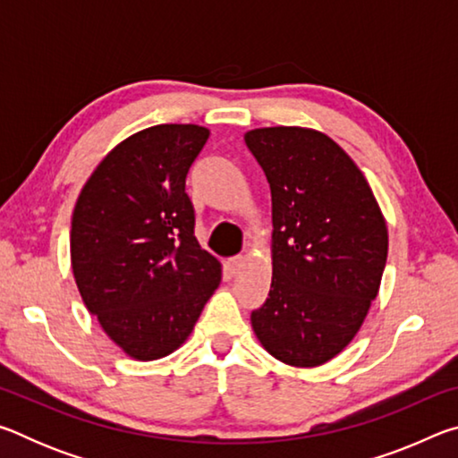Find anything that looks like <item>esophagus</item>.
<instances>
[{
  "mask_svg": "<svg viewBox=\"0 0 458 458\" xmlns=\"http://www.w3.org/2000/svg\"><path fill=\"white\" fill-rule=\"evenodd\" d=\"M244 265V257H232L226 260V270L230 275H236L240 268Z\"/></svg>",
  "mask_w": 458,
  "mask_h": 458,
  "instance_id": "1",
  "label": "esophagus"
}]
</instances>
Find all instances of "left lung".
<instances>
[{"label": "left lung", "mask_w": 458, "mask_h": 458, "mask_svg": "<svg viewBox=\"0 0 458 458\" xmlns=\"http://www.w3.org/2000/svg\"><path fill=\"white\" fill-rule=\"evenodd\" d=\"M246 147L273 196V283L250 313L276 360L329 361L350 344L376 299L387 228L366 177L327 135L301 127L254 129Z\"/></svg>", "instance_id": "obj_1"}]
</instances>
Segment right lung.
Returning <instances> with one entry per match:
<instances>
[{
    "label": "right lung",
    "instance_id": "right-lung-1",
    "mask_svg": "<svg viewBox=\"0 0 458 458\" xmlns=\"http://www.w3.org/2000/svg\"><path fill=\"white\" fill-rule=\"evenodd\" d=\"M210 131L155 125L100 161L74 206L71 259L84 305L135 360L177 350L218 289L185 177Z\"/></svg>",
    "mask_w": 458,
    "mask_h": 458
}]
</instances>
